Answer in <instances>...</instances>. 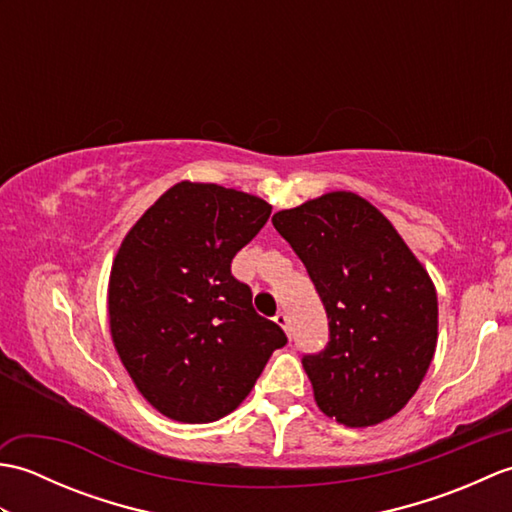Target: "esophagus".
Listing matches in <instances>:
<instances>
[{
  "instance_id": "esophagus-1",
  "label": "esophagus",
  "mask_w": 512,
  "mask_h": 512,
  "mask_svg": "<svg viewBox=\"0 0 512 512\" xmlns=\"http://www.w3.org/2000/svg\"><path fill=\"white\" fill-rule=\"evenodd\" d=\"M275 323L279 325V328H284V332L290 336V319H288V314H286V312H277Z\"/></svg>"
}]
</instances>
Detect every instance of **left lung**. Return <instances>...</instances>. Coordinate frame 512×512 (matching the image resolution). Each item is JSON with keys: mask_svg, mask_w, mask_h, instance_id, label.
<instances>
[{"mask_svg": "<svg viewBox=\"0 0 512 512\" xmlns=\"http://www.w3.org/2000/svg\"><path fill=\"white\" fill-rule=\"evenodd\" d=\"M328 312L330 343L303 356L317 407L352 429L407 405L438 343L436 286L374 204L330 191L273 215Z\"/></svg>", "mask_w": 512, "mask_h": 512, "instance_id": "1", "label": "left lung"}]
</instances>
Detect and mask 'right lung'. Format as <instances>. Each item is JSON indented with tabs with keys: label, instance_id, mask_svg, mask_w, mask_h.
Listing matches in <instances>:
<instances>
[{
	"label": "right lung",
	"instance_id": "right-lung-1",
	"mask_svg": "<svg viewBox=\"0 0 512 512\" xmlns=\"http://www.w3.org/2000/svg\"><path fill=\"white\" fill-rule=\"evenodd\" d=\"M266 200L220 184H173L129 228L107 286L112 341L151 407L178 422L220 420L242 405L286 345L259 317L231 262L268 222Z\"/></svg>",
	"mask_w": 512,
	"mask_h": 512
}]
</instances>
